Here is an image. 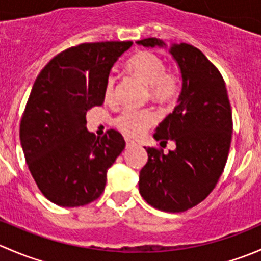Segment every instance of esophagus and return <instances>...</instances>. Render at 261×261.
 Listing matches in <instances>:
<instances>
[{
	"label": "esophagus",
	"instance_id": "34e87169",
	"mask_svg": "<svg viewBox=\"0 0 261 261\" xmlns=\"http://www.w3.org/2000/svg\"><path fill=\"white\" fill-rule=\"evenodd\" d=\"M135 145H136V144L134 143V141L126 140V147H127V149H128V147H133V146H135Z\"/></svg>",
	"mask_w": 261,
	"mask_h": 261
}]
</instances>
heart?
Wrapping results in <instances>:
<instances>
[{
    "mask_svg": "<svg viewBox=\"0 0 261 261\" xmlns=\"http://www.w3.org/2000/svg\"><path fill=\"white\" fill-rule=\"evenodd\" d=\"M126 69L146 86L147 94L152 101L167 102L174 98L179 88L177 75L165 70L164 60L150 51H140L130 58ZM114 75H110L105 84V98L111 101L115 96ZM156 121V116L150 110L125 109L116 117V126L123 135L139 138Z\"/></svg>",
    "mask_w": 261,
    "mask_h": 261,
    "instance_id": "b5f03b06",
    "label": "heart"
}]
</instances>
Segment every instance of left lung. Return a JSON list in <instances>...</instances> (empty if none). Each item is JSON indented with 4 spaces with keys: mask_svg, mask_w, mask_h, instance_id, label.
<instances>
[{
    "mask_svg": "<svg viewBox=\"0 0 261 261\" xmlns=\"http://www.w3.org/2000/svg\"><path fill=\"white\" fill-rule=\"evenodd\" d=\"M136 44L167 48L156 38ZM169 53L181 75L177 106L154 134L155 140L175 143V150L147 147L139 191L149 204L165 212H183L201 203L213 191L227 162L232 112L225 81L199 49L173 44Z\"/></svg>",
    "mask_w": 261,
    "mask_h": 261,
    "instance_id": "left-lung-1",
    "label": "left lung"
}]
</instances>
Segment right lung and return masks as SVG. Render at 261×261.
Returning <instances> with one entry per match:
<instances>
[{"instance_id":"obj_1","label":"right lung","mask_w":261,"mask_h":261,"mask_svg":"<svg viewBox=\"0 0 261 261\" xmlns=\"http://www.w3.org/2000/svg\"><path fill=\"white\" fill-rule=\"evenodd\" d=\"M131 41L84 43L59 53L34 83L20 123L26 164L41 193L62 207L98 198L107 170L125 149L116 130H87L89 109L105 101V84Z\"/></svg>"}]
</instances>
